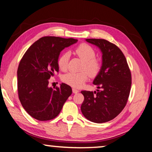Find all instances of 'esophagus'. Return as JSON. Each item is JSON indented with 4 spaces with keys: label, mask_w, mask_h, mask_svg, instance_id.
Here are the masks:
<instances>
[{
    "label": "esophagus",
    "mask_w": 152,
    "mask_h": 152,
    "mask_svg": "<svg viewBox=\"0 0 152 152\" xmlns=\"http://www.w3.org/2000/svg\"><path fill=\"white\" fill-rule=\"evenodd\" d=\"M72 91H73L74 94H76V93L78 92V90L76 88H73V89H72Z\"/></svg>",
    "instance_id": "esophagus-1"
}]
</instances>
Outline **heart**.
<instances>
[{"label": "heart", "mask_w": 152, "mask_h": 152, "mask_svg": "<svg viewBox=\"0 0 152 152\" xmlns=\"http://www.w3.org/2000/svg\"><path fill=\"white\" fill-rule=\"evenodd\" d=\"M75 52L84 61L82 67V69L84 71L81 72H68L62 76V80L70 86L80 87L87 80V74L91 77L97 76L99 74L101 69V63L95 58V50L86 43L79 45L75 49ZM69 58V53L68 52H64L59 56L58 59V66L61 70L66 69Z\"/></svg>", "instance_id": "heart-1"}]
</instances>
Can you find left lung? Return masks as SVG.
Returning <instances> with one entry per match:
<instances>
[{"label":"left lung","instance_id":"8db88e82","mask_svg":"<svg viewBox=\"0 0 152 152\" xmlns=\"http://www.w3.org/2000/svg\"><path fill=\"white\" fill-rule=\"evenodd\" d=\"M102 52V66L93 84L97 91H82L84 100L81 112L87 120L106 123L118 116L127 104L132 85L131 72L127 60L116 45L104 39L89 38Z\"/></svg>","mask_w":152,"mask_h":152}]
</instances>
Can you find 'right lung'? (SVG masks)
Returning <instances> with one entry per match:
<instances>
[{
  "label": "right lung",
  "mask_w": 152,
  "mask_h": 152,
  "mask_svg": "<svg viewBox=\"0 0 152 152\" xmlns=\"http://www.w3.org/2000/svg\"><path fill=\"white\" fill-rule=\"evenodd\" d=\"M78 41L56 36L40 38L23 55L17 71L18 93L20 103L34 118L46 121L56 118L72 93V87L48 86L49 79L58 72L60 53Z\"/></svg>",
  "instance_id": "add662e5"
}]
</instances>
